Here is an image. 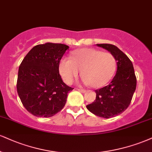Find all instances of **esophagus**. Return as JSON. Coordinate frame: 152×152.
<instances>
[{
    "label": "esophagus",
    "instance_id": "34e87169",
    "mask_svg": "<svg viewBox=\"0 0 152 152\" xmlns=\"http://www.w3.org/2000/svg\"><path fill=\"white\" fill-rule=\"evenodd\" d=\"M77 90L78 91H80V92H81V93H86V91L85 90V89H81V88H77Z\"/></svg>",
    "mask_w": 152,
    "mask_h": 152
}]
</instances>
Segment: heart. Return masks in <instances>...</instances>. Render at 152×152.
<instances>
[{
    "instance_id": "1",
    "label": "heart",
    "mask_w": 152,
    "mask_h": 152,
    "mask_svg": "<svg viewBox=\"0 0 152 152\" xmlns=\"http://www.w3.org/2000/svg\"><path fill=\"white\" fill-rule=\"evenodd\" d=\"M116 68V59L112 54L85 48L74 51L71 58H62L59 73L66 83H71L79 76L81 70L84 83L100 88L110 81Z\"/></svg>"
}]
</instances>
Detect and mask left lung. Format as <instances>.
<instances>
[{"label": "left lung", "instance_id": "1", "mask_svg": "<svg viewBox=\"0 0 152 152\" xmlns=\"http://www.w3.org/2000/svg\"><path fill=\"white\" fill-rule=\"evenodd\" d=\"M110 52L117 61V72L109 85L96 90V100L86 105L96 115L110 118L123 113L131 103L137 86L134 67L126 54L113 45L97 44Z\"/></svg>", "mask_w": 152, "mask_h": 152}]
</instances>
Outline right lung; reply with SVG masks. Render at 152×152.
<instances>
[{"instance_id":"1","label":"right lung","mask_w":152,"mask_h":152,"mask_svg":"<svg viewBox=\"0 0 152 152\" xmlns=\"http://www.w3.org/2000/svg\"><path fill=\"white\" fill-rule=\"evenodd\" d=\"M69 47L47 42L34 46L19 67L17 91L25 109L36 117L49 118L61 111L73 90L58 72L61 58Z\"/></svg>"}]
</instances>
